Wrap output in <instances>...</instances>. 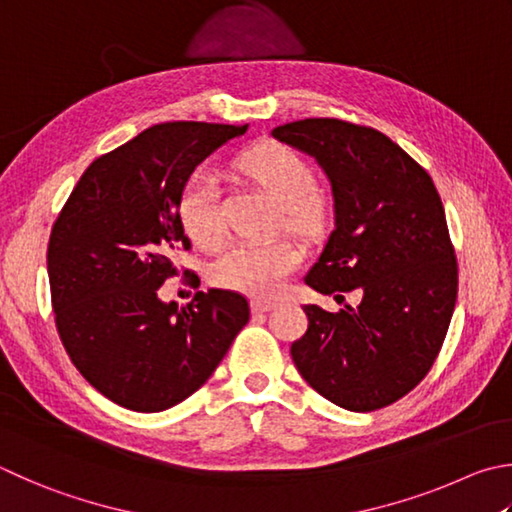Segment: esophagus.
<instances>
[{
  "label": "esophagus",
  "mask_w": 512,
  "mask_h": 512,
  "mask_svg": "<svg viewBox=\"0 0 512 512\" xmlns=\"http://www.w3.org/2000/svg\"><path fill=\"white\" fill-rule=\"evenodd\" d=\"M250 306H253L255 313H266L275 309V300H264V297H255L253 302H250Z\"/></svg>",
  "instance_id": "34e87169"
}]
</instances>
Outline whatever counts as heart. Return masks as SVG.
Segmentation results:
<instances>
[{"mask_svg": "<svg viewBox=\"0 0 512 512\" xmlns=\"http://www.w3.org/2000/svg\"><path fill=\"white\" fill-rule=\"evenodd\" d=\"M241 170L262 185L284 206L286 224L297 230H315L327 217V203L315 192V172L291 147L262 143L239 159ZM181 224L190 239L203 250H215L226 237L224 212L217 179L206 170L194 172L181 192ZM302 262L293 241H239L210 268L212 282L248 295H273Z\"/></svg>", "mask_w": 512, "mask_h": 512, "instance_id": "1", "label": "heart"}]
</instances>
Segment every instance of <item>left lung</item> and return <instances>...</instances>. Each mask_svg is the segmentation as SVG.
I'll return each mask as SVG.
<instances>
[{"label":"left lung","mask_w":512,"mask_h":512,"mask_svg":"<svg viewBox=\"0 0 512 512\" xmlns=\"http://www.w3.org/2000/svg\"><path fill=\"white\" fill-rule=\"evenodd\" d=\"M273 136L327 172L336 228L304 282L360 304L338 313L306 304L291 345L315 392L351 412H374L421 383L439 356L457 302L459 268L432 176L392 138L338 118H304Z\"/></svg>","instance_id":"obj_1"}]
</instances>
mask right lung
Segmentation results:
<instances>
[{
  "instance_id": "add662e5",
  "label": "right lung",
  "mask_w": 512,
  "mask_h": 512,
  "mask_svg": "<svg viewBox=\"0 0 512 512\" xmlns=\"http://www.w3.org/2000/svg\"><path fill=\"white\" fill-rule=\"evenodd\" d=\"M246 129L183 120L145 129L91 163L55 219L46 250L55 327L87 383L120 407L163 412L185 401L250 318L246 297L224 288L185 306L159 297L179 275L176 253L190 250L185 183Z\"/></svg>"
}]
</instances>
